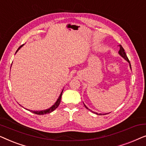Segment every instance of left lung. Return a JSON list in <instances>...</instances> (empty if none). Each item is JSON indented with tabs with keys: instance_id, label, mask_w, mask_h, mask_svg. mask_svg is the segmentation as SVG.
<instances>
[{
	"instance_id": "left-lung-1",
	"label": "left lung",
	"mask_w": 146,
	"mask_h": 146,
	"mask_svg": "<svg viewBox=\"0 0 146 146\" xmlns=\"http://www.w3.org/2000/svg\"><path fill=\"white\" fill-rule=\"evenodd\" d=\"M119 52H118V53H119V54L121 56V57L123 58H124L125 60H126L127 62H128L129 64V67H130V68H131V64H130V62H129V59L127 58V55H126V54H125V50H124V49L123 48V47L121 46V45H119ZM84 106L86 107V109H88V110H90L84 104ZM91 111V110H90ZM92 111V112H94V113H96L97 115H101L102 113H96V112H94V111Z\"/></svg>"
}]
</instances>
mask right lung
<instances>
[{"label":"right lung","instance_id":"1","mask_svg":"<svg viewBox=\"0 0 146 146\" xmlns=\"http://www.w3.org/2000/svg\"><path fill=\"white\" fill-rule=\"evenodd\" d=\"M23 45H24V44L21 46H20V47L19 48H18L17 52H16V53H17V52L19 51L20 49H21V48L22 46H23ZM16 53H15V54H16ZM62 92H63V90H62V91L61 92L58 98L57 99L56 102H55L54 104V105L52 106L51 107H50L49 108L46 109V110H40V111H33V110H31V112H33V113H36V114H38V115H44V114H46V113H51L52 111H53L54 110H56V109L57 108L59 104H60V103L61 97H62ZM25 109H26V108H25ZM26 110H28V109H26ZM28 110L30 111V110Z\"/></svg>","mask_w":146,"mask_h":146}]
</instances>
